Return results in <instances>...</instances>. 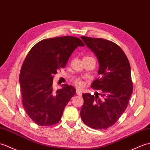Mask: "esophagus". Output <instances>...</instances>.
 Listing matches in <instances>:
<instances>
[{
	"label": "esophagus",
	"mask_w": 150,
	"mask_h": 150,
	"mask_svg": "<svg viewBox=\"0 0 150 150\" xmlns=\"http://www.w3.org/2000/svg\"><path fill=\"white\" fill-rule=\"evenodd\" d=\"M76 94L78 96H81V91L80 90H76Z\"/></svg>",
	"instance_id": "34e87169"
}]
</instances>
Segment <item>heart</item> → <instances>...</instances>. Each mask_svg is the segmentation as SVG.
<instances>
[{"label":"heart","mask_w":150,"mask_h":150,"mask_svg":"<svg viewBox=\"0 0 150 150\" xmlns=\"http://www.w3.org/2000/svg\"><path fill=\"white\" fill-rule=\"evenodd\" d=\"M85 58H89V57H85ZM73 83H74V84L78 88H82L83 86H84L85 85V82L83 81L82 79L80 78H77L74 79V80H73Z\"/></svg>","instance_id":"b5f03b06"}]
</instances>
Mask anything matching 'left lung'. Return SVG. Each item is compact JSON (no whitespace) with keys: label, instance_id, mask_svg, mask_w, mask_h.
<instances>
[{"label":"left lung","instance_id":"1","mask_svg":"<svg viewBox=\"0 0 150 150\" xmlns=\"http://www.w3.org/2000/svg\"><path fill=\"white\" fill-rule=\"evenodd\" d=\"M81 38L98 59L99 77L91 87L101 91L95 96L82 94L81 118L89 127L105 129L114 125L127 108L133 92L130 65L124 51L113 42L87 36Z\"/></svg>","mask_w":150,"mask_h":150}]
</instances>
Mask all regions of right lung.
Here are the masks:
<instances>
[{
	"label": "right lung",
	"mask_w": 150,
	"mask_h": 150,
	"mask_svg": "<svg viewBox=\"0 0 150 150\" xmlns=\"http://www.w3.org/2000/svg\"><path fill=\"white\" fill-rule=\"evenodd\" d=\"M80 39L71 36L42 40L30 50L20 72L22 105L36 125L51 126L62 118L65 106L76 93L71 85L54 91V75L64 68L73 51L84 46Z\"/></svg>",
	"instance_id": "add662e5"
}]
</instances>
